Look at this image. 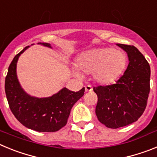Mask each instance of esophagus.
Returning <instances> with one entry per match:
<instances>
[{"label":"esophagus","mask_w":157,"mask_h":157,"mask_svg":"<svg viewBox=\"0 0 157 157\" xmlns=\"http://www.w3.org/2000/svg\"><path fill=\"white\" fill-rule=\"evenodd\" d=\"M85 90H86V92H90V91L93 90V87L90 85L86 86Z\"/></svg>","instance_id":"obj_1"}]
</instances>
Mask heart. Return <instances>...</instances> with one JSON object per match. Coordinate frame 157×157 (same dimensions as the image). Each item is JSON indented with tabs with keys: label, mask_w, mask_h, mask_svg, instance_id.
Instances as JSON below:
<instances>
[{
	"label": "heart",
	"mask_w": 157,
	"mask_h": 157,
	"mask_svg": "<svg viewBox=\"0 0 157 157\" xmlns=\"http://www.w3.org/2000/svg\"><path fill=\"white\" fill-rule=\"evenodd\" d=\"M125 65V54L114 48H98L87 52L77 63L81 71L94 73L96 81L101 84L114 82L121 75Z\"/></svg>",
	"instance_id": "1"
}]
</instances>
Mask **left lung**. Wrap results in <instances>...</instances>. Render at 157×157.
Segmentation results:
<instances>
[{
    "mask_svg": "<svg viewBox=\"0 0 157 157\" xmlns=\"http://www.w3.org/2000/svg\"><path fill=\"white\" fill-rule=\"evenodd\" d=\"M127 52L129 64L115 84L94 87L98 95L96 115L112 129L134 123L143 114L150 91V66L134 45L117 44Z\"/></svg>",
    "mask_w": 157,
    "mask_h": 157,
    "instance_id": "left-lung-1",
    "label": "left lung"
}]
</instances>
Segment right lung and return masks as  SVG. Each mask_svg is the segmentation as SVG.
<instances>
[{
  "label": "right lung",
  "mask_w": 157,
  "mask_h": 157,
  "mask_svg": "<svg viewBox=\"0 0 157 157\" xmlns=\"http://www.w3.org/2000/svg\"><path fill=\"white\" fill-rule=\"evenodd\" d=\"M50 47L48 43H41ZM28 46L16 55L8 67L5 78L6 98L12 114L24 127L38 132H56L67 123L73 105L84 95L83 87L78 92L67 88L46 98H37L27 94L19 85L16 76V63L20 54Z\"/></svg>",
  "instance_id": "add662e5"
}]
</instances>
